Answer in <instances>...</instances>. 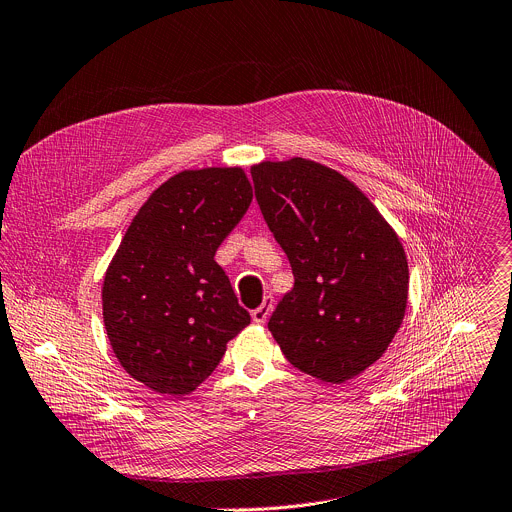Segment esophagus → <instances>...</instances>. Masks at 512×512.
<instances>
[{
	"instance_id": "obj_1",
	"label": "esophagus",
	"mask_w": 512,
	"mask_h": 512,
	"mask_svg": "<svg viewBox=\"0 0 512 512\" xmlns=\"http://www.w3.org/2000/svg\"><path fill=\"white\" fill-rule=\"evenodd\" d=\"M271 310H273V296H265V298H263V302H261V306H259V308H255V310L251 312L253 322H257V324L267 322V318H269Z\"/></svg>"
}]
</instances>
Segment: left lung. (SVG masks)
Returning a JSON list of instances; mask_svg holds the SVG:
<instances>
[{
	"label": "left lung",
	"mask_w": 512,
	"mask_h": 512,
	"mask_svg": "<svg viewBox=\"0 0 512 512\" xmlns=\"http://www.w3.org/2000/svg\"><path fill=\"white\" fill-rule=\"evenodd\" d=\"M251 175L296 280L269 318L273 339L320 382L357 378L404 320L408 261L396 230L351 179L322 163L261 161Z\"/></svg>",
	"instance_id": "left-lung-1"
}]
</instances>
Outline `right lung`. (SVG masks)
<instances>
[{
  "instance_id": "add662e5",
  "label": "right lung",
  "mask_w": 512,
  "mask_h": 512,
  "mask_svg": "<svg viewBox=\"0 0 512 512\" xmlns=\"http://www.w3.org/2000/svg\"><path fill=\"white\" fill-rule=\"evenodd\" d=\"M251 200L243 167L185 169L126 228L104 277V327L126 374L153 392L192 394L251 322L214 261Z\"/></svg>"
}]
</instances>
